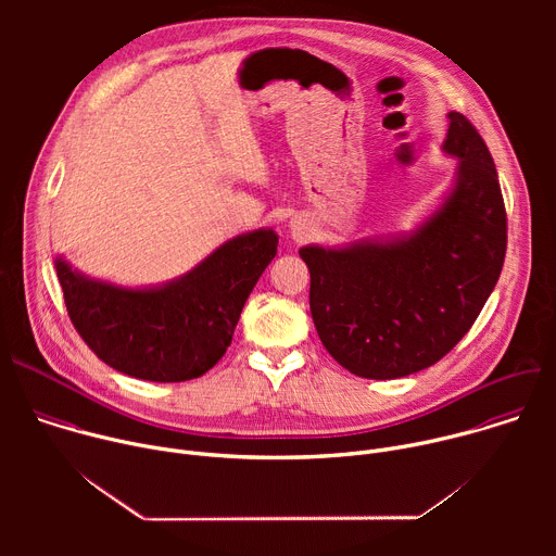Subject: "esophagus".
Instances as JSON below:
<instances>
[{"label": "esophagus", "mask_w": 556, "mask_h": 556, "mask_svg": "<svg viewBox=\"0 0 556 556\" xmlns=\"http://www.w3.org/2000/svg\"><path fill=\"white\" fill-rule=\"evenodd\" d=\"M307 232H309V222H307L305 217H301V215H294V217L290 219V235H292V240H294V242H303L305 237H307Z\"/></svg>", "instance_id": "obj_1"}]
</instances>
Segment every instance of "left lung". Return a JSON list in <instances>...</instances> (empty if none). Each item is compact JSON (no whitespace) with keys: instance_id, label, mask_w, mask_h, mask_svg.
Masks as SVG:
<instances>
[{"instance_id":"8db88e82","label":"left lung","mask_w":556,"mask_h":556,"mask_svg":"<svg viewBox=\"0 0 556 556\" xmlns=\"http://www.w3.org/2000/svg\"><path fill=\"white\" fill-rule=\"evenodd\" d=\"M446 116L442 153L457 165L412 230L299 249L314 328L361 378H403L438 363L478 319L504 266L506 208L491 151L459 112Z\"/></svg>"}]
</instances>
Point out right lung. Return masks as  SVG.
<instances>
[{
    "label": "right lung",
    "instance_id": "1",
    "mask_svg": "<svg viewBox=\"0 0 556 556\" xmlns=\"http://www.w3.org/2000/svg\"><path fill=\"white\" fill-rule=\"evenodd\" d=\"M277 244L273 228L249 230L219 244L189 273L153 286L90 277L63 255L54 268L76 332L103 363L140 380L182 382L224 356Z\"/></svg>",
    "mask_w": 556,
    "mask_h": 556
}]
</instances>
